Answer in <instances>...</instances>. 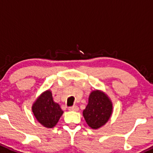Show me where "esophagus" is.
I'll use <instances>...</instances> for the list:
<instances>
[{"label": "esophagus", "instance_id": "34e87169", "mask_svg": "<svg viewBox=\"0 0 153 153\" xmlns=\"http://www.w3.org/2000/svg\"><path fill=\"white\" fill-rule=\"evenodd\" d=\"M68 110L69 111H75V112H78L79 110V108H78L77 105H73V106H71L68 108Z\"/></svg>", "mask_w": 153, "mask_h": 153}]
</instances>
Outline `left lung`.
I'll list each match as a JSON object with an SVG mask.
<instances>
[{
  "label": "left lung",
  "instance_id": "1",
  "mask_svg": "<svg viewBox=\"0 0 153 153\" xmlns=\"http://www.w3.org/2000/svg\"><path fill=\"white\" fill-rule=\"evenodd\" d=\"M113 112L110 98L100 90L91 91L88 103L83 111L87 124L92 129H99L107 123Z\"/></svg>",
  "mask_w": 153,
  "mask_h": 153
}]
</instances>
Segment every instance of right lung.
Here are the masks:
<instances>
[{
	"label": "right lung",
	"instance_id": "obj_1",
	"mask_svg": "<svg viewBox=\"0 0 153 153\" xmlns=\"http://www.w3.org/2000/svg\"><path fill=\"white\" fill-rule=\"evenodd\" d=\"M31 110L36 120L44 128H52L56 126L63 111L53 99L51 90H47L34 102Z\"/></svg>",
	"mask_w": 153,
	"mask_h": 153
}]
</instances>
